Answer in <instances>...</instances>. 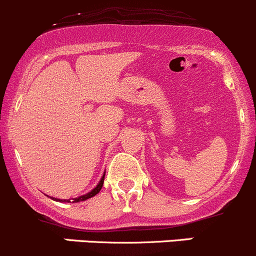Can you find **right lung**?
I'll return each mask as SVG.
<instances>
[{
	"mask_svg": "<svg viewBox=\"0 0 256 256\" xmlns=\"http://www.w3.org/2000/svg\"><path fill=\"white\" fill-rule=\"evenodd\" d=\"M104 176L101 178V180H100V182L97 184L96 187H94V190H91V191L88 192L86 194H82V196L80 197H75V198H71V200H60V198H54V197H50L52 200H54V201H59V202H72V204H76V202H81V201H86V200L91 198V197L96 196L97 194H98L100 191H101L102 186H104Z\"/></svg>",
	"mask_w": 256,
	"mask_h": 256,
	"instance_id": "obj_1",
	"label": "right lung"
}]
</instances>
